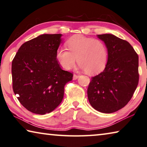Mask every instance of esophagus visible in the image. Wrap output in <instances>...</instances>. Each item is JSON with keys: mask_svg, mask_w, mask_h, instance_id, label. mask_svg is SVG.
Returning <instances> with one entry per match:
<instances>
[{"mask_svg": "<svg viewBox=\"0 0 147 147\" xmlns=\"http://www.w3.org/2000/svg\"><path fill=\"white\" fill-rule=\"evenodd\" d=\"M79 77V76L76 75V74H74V76H73V79H74V80H76V79H78Z\"/></svg>", "mask_w": 147, "mask_h": 147, "instance_id": "1", "label": "esophagus"}]
</instances>
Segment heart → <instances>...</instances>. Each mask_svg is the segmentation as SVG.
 <instances>
[{"label":"heart","mask_w":147,"mask_h":147,"mask_svg":"<svg viewBox=\"0 0 147 147\" xmlns=\"http://www.w3.org/2000/svg\"><path fill=\"white\" fill-rule=\"evenodd\" d=\"M69 50L61 48L57 51V59L65 69H69L78 63L88 74H96L103 71L108 60L106 45L101 40L74 36L67 41Z\"/></svg>","instance_id":"heart-1"}]
</instances>
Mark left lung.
Wrapping results in <instances>:
<instances>
[{
	"label": "left lung",
	"mask_w": 147,
	"mask_h": 147,
	"mask_svg": "<svg viewBox=\"0 0 147 147\" xmlns=\"http://www.w3.org/2000/svg\"><path fill=\"white\" fill-rule=\"evenodd\" d=\"M108 51L106 66L92 77L87 89L92 107L103 113H112L131 100L139 83V57L126 40L113 34L98 35Z\"/></svg>",
	"instance_id": "8db88e82"
}]
</instances>
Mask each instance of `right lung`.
I'll return each mask as SVG.
<instances>
[{"label":"right lung","mask_w":147,"mask_h":147,"mask_svg":"<svg viewBox=\"0 0 147 147\" xmlns=\"http://www.w3.org/2000/svg\"><path fill=\"white\" fill-rule=\"evenodd\" d=\"M61 34L40 35L21 45L11 64L13 90L24 107L35 114L49 113L64 97V86L73 74L57 59Z\"/></svg>","instance_id":"1"}]
</instances>
